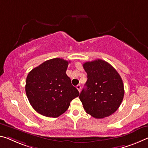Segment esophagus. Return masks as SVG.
I'll return each instance as SVG.
<instances>
[{"label": "esophagus", "instance_id": "esophagus-1", "mask_svg": "<svg viewBox=\"0 0 148 148\" xmlns=\"http://www.w3.org/2000/svg\"><path fill=\"white\" fill-rule=\"evenodd\" d=\"M76 88L78 89L79 92H80V90H81V85H80V84H78V85L76 86Z\"/></svg>", "mask_w": 148, "mask_h": 148}]
</instances>
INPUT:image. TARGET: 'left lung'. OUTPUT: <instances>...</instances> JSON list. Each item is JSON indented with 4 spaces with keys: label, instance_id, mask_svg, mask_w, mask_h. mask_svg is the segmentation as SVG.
Segmentation results:
<instances>
[{
    "label": "left lung",
    "instance_id": "1",
    "mask_svg": "<svg viewBox=\"0 0 148 148\" xmlns=\"http://www.w3.org/2000/svg\"><path fill=\"white\" fill-rule=\"evenodd\" d=\"M88 79L79 94L84 109L96 119L114 113L123 101L125 90L119 74L112 66L101 59L84 63Z\"/></svg>",
    "mask_w": 148,
    "mask_h": 148
}]
</instances>
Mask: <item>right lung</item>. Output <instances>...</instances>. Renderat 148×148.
<instances>
[{
	"label": "right lung",
	"instance_id": "obj_1",
	"mask_svg": "<svg viewBox=\"0 0 148 148\" xmlns=\"http://www.w3.org/2000/svg\"><path fill=\"white\" fill-rule=\"evenodd\" d=\"M70 61L55 58L34 68L28 74L25 93L32 107L42 115L59 116L78 97V90L66 74Z\"/></svg>",
	"mask_w": 148,
	"mask_h": 148
}]
</instances>
